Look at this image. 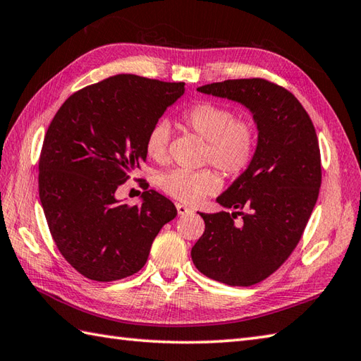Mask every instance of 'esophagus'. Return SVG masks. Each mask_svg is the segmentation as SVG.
<instances>
[{
  "mask_svg": "<svg viewBox=\"0 0 361 361\" xmlns=\"http://www.w3.org/2000/svg\"><path fill=\"white\" fill-rule=\"evenodd\" d=\"M175 206H176V211H178L180 216H185V214H190V212H192V209L188 208V206L183 204V203H176Z\"/></svg>",
  "mask_w": 361,
  "mask_h": 361,
  "instance_id": "1",
  "label": "esophagus"
}]
</instances>
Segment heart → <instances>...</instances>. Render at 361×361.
Wrapping results in <instances>:
<instances>
[{
  "label": "heart",
  "mask_w": 361,
  "mask_h": 361,
  "mask_svg": "<svg viewBox=\"0 0 361 361\" xmlns=\"http://www.w3.org/2000/svg\"><path fill=\"white\" fill-rule=\"evenodd\" d=\"M180 122L206 141L203 161L219 167L228 176L240 175L257 149V127L248 118L235 116V111L217 102H198L180 114ZM171 128L164 121L153 124L145 135L144 147L158 164L169 163ZM159 186L167 195L185 203H197L216 194L221 176L212 167L200 171L175 169L161 176Z\"/></svg>",
  "instance_id": "1"
}]
</instances>
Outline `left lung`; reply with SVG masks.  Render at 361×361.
Returning a JSON list of instances; mask_svg holds the SVG:
<instances>
[{
    "instance_id": "left-lung-1",
    "label": "left lung",
    "mask_w": 361,
    "mask_h": 361,
    "mask_svg": "<svg viewBox=\"0 0 361 361\" xmlns=\"http://www.w3.org/2000/svg\"><path fill=\"white\" fill-rule=\"evenodd\" d=\"M198 91L248 106L259 128L251 164L217 198L235 212H200L204 233L190 251L204 276L250 287L286 262L307 226L323 176L317 132L301 102L267 79L224 80Z\"/></svg>"
}]
</instances>
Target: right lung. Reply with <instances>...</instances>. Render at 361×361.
Returning a JSON list of instances; mask_svg holds the SVG:
<instances>
[{
	"label": "right lung",
	"instance_id": "right-lung-1",
	"mask_svg": "<svg viewBox=\"0 0 361 361\" xmlns=\"http://www.w3.org/2000/svg\"><path fill=\"white\" fill-rule=\"evenodd\" d=\"M183 82L118 74L75 91L44 135L38 194L60 255L97 282L124 279L147 262L175 204L141 181V204L119 203L118 188L145 163L144 141Z\"/></svg>",
	"mask_w": 361,
	"mask_h": 361
}]
</instances>
